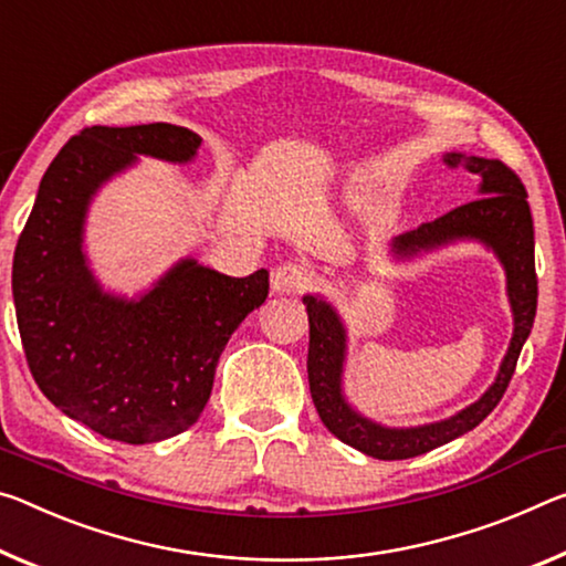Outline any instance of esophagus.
Instances as JSON below:
<instances>
[{"mask_svg":"<svg viewBox=\"0 0 566 566\" xmlns=\"http://www.w3.org/2000/svg\"><path fill=\"white\" fill-rule=\"evenodd\" d=\"M312 280L310 269L294 262L280 264L272 272V290L280 294H300L302 290H307V284Z\"/></svg>","mask_w":566,"mask_h":566,"instance_id":"obj_1","label":"esophagus"}]
</instances>
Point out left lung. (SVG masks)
Segmentation results:
<instances>
[{"label":"left lung","mask_w":566,"mask_h":566,"mask_svg":"<svg viewBox=\"0 0 566 566\" xmlns=\"http://www.w3.org/2000/svg\"><path fill=\"white\" fill-rule=\"evenodd\" d=\"M443 164L451 168L463 164L471 174H479L481 196L476 201H469L459 209L443 213L436 221L420 223L418 229L396 237L390 251L398 259H410L420 251L446 247L451 241L473 239L499 256L506 272L514 335H511V345L504 360H501L496 380L476 402H471L469 408H463L451 418L418 428H385L360 416L343 396V365L347 353V329L343 319H339L337 310L322 297L307 294L302 300L307 304L310 315V392L322 423L343 443L380 461L412 459V455L433 451V448L476 428L504 398L511 375L516 370L518 353H522L536 317L534 221L532 211H528L524 184L518 181L514 170L493 158L446 154Z\"/></svg>","instance_id":"left-lung-1"}]
</instances>
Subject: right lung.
<instances>
[{
	"label": "right lung",
	"mask_w": 566,
	"mask_h": 566,
	"mask_svg": "<svg viewBox=\"0 0 566 566\" xmlns=\"http://www.w3.org/2000/svg\"><path fill=\"white\" fill-rule=\"evenodd\" d=\"M201 138L170 123L93 125L44 170L14 249L12 294L27 365L52 406L111 441H166L199 420L219 355L269 294V272L227 276L181 259L138 300L90 272L83 231L105 181L154 156L196 158Z\"/></svg>",
	"instance_id": "obj_1"
}]
</instances>
